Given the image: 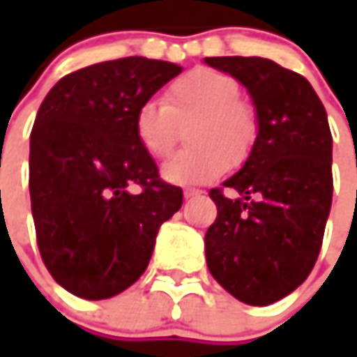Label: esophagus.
I'll use <instances>...</instances> for the list:
<instances>
[{
    "label": "esophagus",
    "mask_w": 357,
    "mask_h": 357,
    "mask_svg": "<svg viewBox=\"0 0 357 357\" xmlns=\"http://www.w3.org/2000/svg\"><path fill=\"white\" fill-rule=\"evenodd\" d=\"M183 195H185V199H195V197H199L200 190L199 188H186Z\"/></svg>",
    "instance_id": "34e87169"
}]
</instances>
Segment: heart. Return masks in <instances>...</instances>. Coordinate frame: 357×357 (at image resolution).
Here are the masks:
<instances>
[{"label":"heart","instance_id":"obj_1","mask_svg":"<svg viewBox=\"0 0 357 357\" xmlns=\"http://www.w3.org/2000/svg\"><path fill=\"white\" fill-rule=\"evenodd\" d=\"M240 87L232 77L214 69H195L178 77L167 89V103L149 99L135 113V132L144 151L155 158L167 157L186 132L188 151L171 157L160 176L176 186L211 183L240 165L252 151L258 125L252 109L240 103Z\"/></svg>","mask_w":357,"mask_h":357}]
</instances>
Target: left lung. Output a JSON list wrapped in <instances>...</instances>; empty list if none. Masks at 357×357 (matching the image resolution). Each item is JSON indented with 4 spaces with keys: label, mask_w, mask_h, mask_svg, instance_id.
Listing matches in <instances>:
<instances>
[{
    "label": "left lung",
    "mask_w": 357,
    "mask_h": 357,
    "mask_svg": "<svg viewBox=\"0 0 357 357\" xmlns=\"http://www.w3.org/2000/svg\"><path fill=\"white\" fill-rule=\"evenodd\" d=\"M248 91L258 135L236 174L211 190L218 206L206 230L208 270L227 292L268 306L308 278L332 206V132L308 81L264 57H204Z\"/></svg>",
    "instance_id": "obj_1"
}]
</instances>
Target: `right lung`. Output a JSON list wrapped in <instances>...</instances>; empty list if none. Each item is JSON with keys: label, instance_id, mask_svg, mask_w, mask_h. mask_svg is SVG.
<instances>
[{"label": "right lung", "instance_id": "obj_1", "mask_svg": "<svg viewBox=\"0 0 357 357\" xmlns=\"http://www.w3.org/2000/svg\"><path fill=\"white\" fill-rule=\"evenodd\" d=\"M181 71L146 57L95 63L57 81L39 107L31 214L41 258L67 292L105 300L127 290L149 266L160 225L183 206V190L158 178L135 132L139 105Z\"/></svg>", "mask_w": 357, "mask_h": 357}]
</instances>
